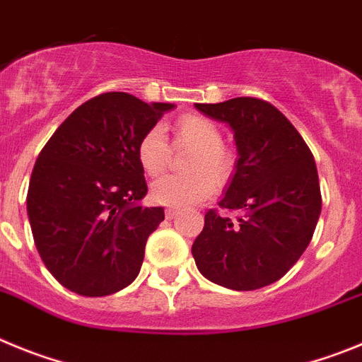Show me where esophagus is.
Masks as SVG:
<instances>
[{
	"instance_id": "obj_1",
	"label": "esophagus",
	"mask_w": 362,
	"mask_h": 362,
	"mask_svg": "<svg viewBox=\"0 0 362 362\" xmlns=\"http://www.w3.org/2000/svg\"><path fill=\"white\" fill-rule=\"evenodd\" d=\"M178 214V209H173V207H169V209H165V218H168V220H173L175 216H177Z\"/></svg>"
}]
</instances>
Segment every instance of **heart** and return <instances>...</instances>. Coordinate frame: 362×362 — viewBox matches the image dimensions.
<instances>
[{"instance_id":"b5f03b06","label":"heart","mask_w":362,"mask_h":362,"mask_svg":"<svg viewBox=\"0 0 362 362\" xmlns=\"http://www.w3.org/2000/svg\"><path fill=\"white\" fill-rule=\"evenodd\" d=\"M173 141L191 151L184 160L189 173L165 175L151 184L149 194L157 204L187 207L200 204L214 193L216 184H226L234 171L233 153L221 144L220 128L207 117L187 113L173 126ZM136 158L146 173L157 177L168 168L169 144L160 126H153L136 144Z\"/></svg>"}]
</instances>
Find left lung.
I'll return each instance as SVG.
<instances>
[{
    "label": "left lung",
    "mask_w": 362,
    "mask_h": 362,
    "mask_svg": "<svg viewBox=\"0 0 362 362\" xmlns=\"http://www.w3.org/2000/svg\"><path fill=\"white\" fill-rule=\"evenodd\" d=\"M194 106L233 128L240 158L218 205L243 214L233 220L207 211L191 252L209 281L256 291L283 278L314 236L321 214L314 155L291 120L267 100L236 97Z\"/></svg>",
    "instance_id": "obj_1"
}]
</instances>
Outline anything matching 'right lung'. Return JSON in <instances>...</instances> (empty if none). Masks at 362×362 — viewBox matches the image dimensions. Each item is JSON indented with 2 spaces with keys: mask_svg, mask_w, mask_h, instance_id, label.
<instances>
[{
  "mask_svg": "<svg viewBox=\"0 0 362 362\" xmlns=\"http://www.w3.org/2000/svg\"><path fill=\"white\" fill-rule=\"evenodd\" d=\"M171 108L124 92L100 93L81 104L39 153L28 220L39 256L68 291L110 296L141 272L164 207L139 204L148 184L136 144Z\"/></svg>",
  "mask_w": 362,
  "mask_h": 362,
  "instance_id": "add662e5",
  "label": "right lung"
}]
</instances>
